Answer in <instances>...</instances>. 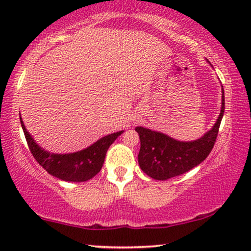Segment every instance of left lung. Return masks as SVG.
Masks as SVG:
<instances>
[{
	"label": "left lung",
	"instance_id": "8db88e82",
	"mask_svg": "<svg viewBox=\"0 0 251 251\" xmlns=\"http://www.w3.org/2000/svg\"><path fill=\"white\" fill-rule=\"evenodd\" d=\"M224 109L225 98L223 92L222 111L217 122L210 131L194 142H178L164 133L137 126L135 130L140 139L139 167L147 176L157 180L169 179L193 169L207 159L214 149Z\"/></svg>",
	"mask_w": 251,
	"mask_h": 251
}]
</instances>
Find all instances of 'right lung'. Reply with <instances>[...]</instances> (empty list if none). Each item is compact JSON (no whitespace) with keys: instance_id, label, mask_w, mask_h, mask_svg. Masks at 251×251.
I'll use <instances>...</instances> for the list:
<instances>
[{"instance_id":"add662e5","label":"right lung","mask_w":251,"mask_h":251,"mask_svg":"<svg viewBox=\"0 0 251 251\" xmlns=\"http://www.w3.org/2000/svg\"><path fill=\"white\" fill-rule=\"evenodd\" d=\"M20 123H22L24 133H25L27 145L37 163L42 166L50 175L66 181H85L96 176L104 164L108 147L123 132L119 131L102 137L98 142L80 152L71 154H50L41 149L34 142V139L27 132L22 118H20Z\"/></svg>"}]
</instances>
